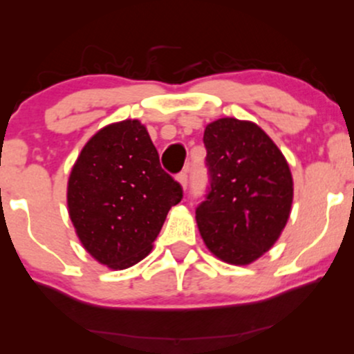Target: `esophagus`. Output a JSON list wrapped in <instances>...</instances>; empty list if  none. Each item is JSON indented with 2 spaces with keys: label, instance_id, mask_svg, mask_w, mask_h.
<instances>
[{
  "label": "esophagus",
  "instance_id": "34e87169",
  "mask_svg": "<svg viewBox=\"0 0 354 354\" xmlns=\"http://www.w3.org/2000/svg\"><path fill=\"white\" fill-rule=\"evenodd\" d=\"M176 180H178V183H180V185H181V188L186 189V186H188V174H186V171H183V173L178 174Z\"/></svg>",
  "mask_w": 354,
  "mask_h": 354
}]
</instances>
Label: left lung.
<instances>
[{
  "label": "left lung",
  "mask_w": 354,
  "mask_h": 354,
  "mask_svg": "<svg viewBox=\"0 0 354 354\" xmlns=\"http://www.w3.org/2000/svg\"><path fill=\"white\" fill-rule=\"evenodd\" d=\"M209 193L196 208L208 250L246 266L270 251L293 205V176L284 154L256 123L219 118L205 128Z\"/></svg>",
  "instance_id": "8db88e82"
}]
</instances>
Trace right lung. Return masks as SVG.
I'll list each match as a JSON object with an SVG mask.
<instances>
[{
  "label": "right lung",
  "mask_w": 354,
  "mask_h": 354,
  "mask_svg": "<svg viewBox=\"0 0 354 354\" xmlns=\"http://www.w3.org/2000/svg\"><path fill=\"white\" fill-rule=\"evenodd\" d=\"M181 198V186L161 169L138 120L95 133L68 178V213L81 245L111 270H126L151 253L166 214Z\"/></svg>",
  "instance_id": "obj_1"
}]
</instances>
